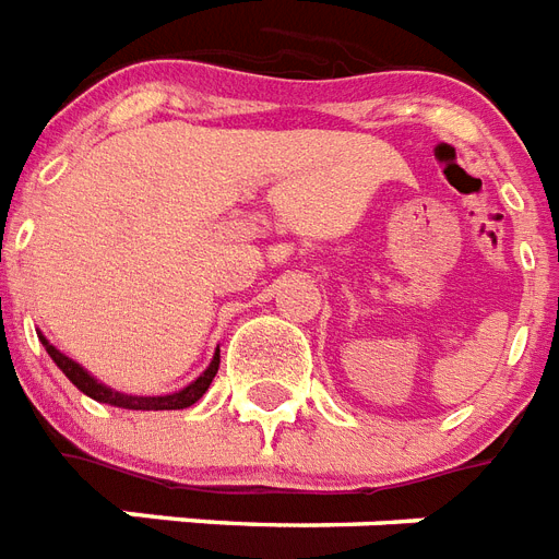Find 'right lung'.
Here are the masks:
<instances>
[{
    "instance_id": "1",
    "label": "right lung",
    "mask_w": 559,
    "mask_h": 559,
    "mask_svg": "<svg viewBox=\"0 0 559 559\" xmlns=\"http://www.w3.org/2000/svg\"><path fill=\"white\" fill-rule=\"evenodd\" d=\"M39 341H43V346H46V352L51 355L53 364L60 366L62 374H66V378H69L80 392H83V395L100 401V404L123 406V409H185V406H193L195 401L202 399L204 392H207V386L213 383V378H216L218 372V349H216V355H213L207 369H204V372L199 374L190 386H185V390L169 392V395H123V392H115L109 390V386L97 383L95 378H92V374L78 364V360H71V357L62 355V352L57 349V346H51L43 334H39Z\"/></svg>"
}]
</instances>
